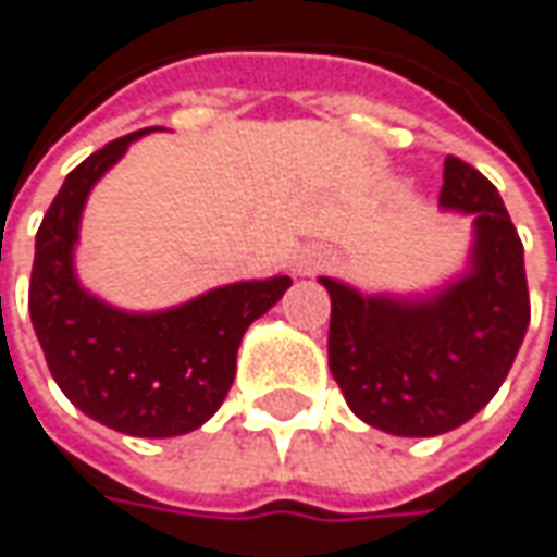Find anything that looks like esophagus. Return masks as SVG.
<instances>
[{
    "instance_id": "esophagus-1",
    "label": "esophagus",
    "mask_w": 557,
    "mask_h": 557,
    "mask_svg": "<svg viewBox=\"0 0 557 557\" xmlns=\"http://www.w3.org/2000/svg\"><path fill=\"white\" fill-rule=\"evenodd\" d=\"M329 265H332V253L313 247V250H300V253H297L294 272H297V275H317V272L329 269Z\"/></svg>"
}]
</instances>
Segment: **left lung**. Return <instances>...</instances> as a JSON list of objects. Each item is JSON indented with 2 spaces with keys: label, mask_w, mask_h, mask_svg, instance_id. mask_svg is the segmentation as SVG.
Here are the masks:
<instances>
[{
  "label": "left lung",
  "mask_w": 557,
  "mask_h": 557,
  "mask_svg": "<svg viewBox=\"0 0 557 557\" xmlns=\"http://www.w3.org/2000/svg\"><path fill=\"white\" fill-rule=\"evenodd\" d=\"M442 209L473 215L470 269L430 297L360 294L325 278L329 370L375 430L430 438L458 430L502 388L530 325L523 244L495 184L445 159Z\"/></svg>",
  "instance_id": "8db88e82"
}]
</instances>
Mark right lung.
<instances>
[{
	"label": "right lung",
	"instance_id": "1",
	"mask_svg": "<svg viewBox=\"0 0 557 557\" xmlns=\"http://www.w3.org/2000/svg\"><path fill=\"white\" fill-rule=\"evenodd\" d=\"M140 134L69 172L37 232L27 304L49 373L74 407L125 435L172 438L203 426L225 401L247 325L278 304L292 278L222 285L159 313H125L84 292L74 244L87 194Z\"/></svg>",
	"mask_w": 557,
	"mask_h": 557
}]
</instances>
